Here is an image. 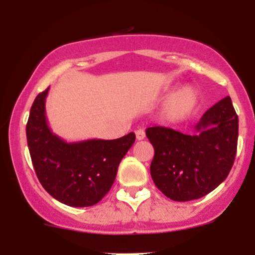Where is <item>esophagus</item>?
<instances>
[{"mask_svg": "<svg viewBox=\"0 0 255 255\" xmlns=\"http://www.w3.org/2000/svg\"><path fill=\"white\" fill-rule=\"evenodd\" d=\"M135 136H136V140H144L145 136H146L145 130L144 129L135 130Z\"/></svg>", "mask_w": 255, "mask_h": 255, "instance_id": "esophagus-1", "label": "esophagus"}]
</instances>
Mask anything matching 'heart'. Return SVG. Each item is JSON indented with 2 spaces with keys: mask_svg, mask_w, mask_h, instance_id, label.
Instances as JSON below:
<instances>
[{
  "mask_svg": "<svg viewBox=\"0 0 255 255\" xmlns=\"http://www.w3.org/2000/svg\"><path fill=\"white\" fill-rule=\"evenodd\" d=\"M166 98L168 103L163 114L164 118L170 122H178L189 118L197 110L200 102L198 91L191 86L182 87L177 92L169 93Z\"/></svg>",
  "mask_w": 255,
  "mask_h": 255,
  "instance_id": "heart-1",
  "label": "heart"
}]
</instances>
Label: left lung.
Masks as SVG:
<instances>
[{
	"label": "left lung",
	"mask_w": 255,
	"mask_h": 255,
	"mask_svg": "<svg viewBox=\"0 0 255 255\" xmlns=\"http://www.w3.org/2000/svg\"><path fill=\"white\" fill-rule=\"evenodd\" d=\"M146 136L154 148L150 171L157 188L171 200H194L229 175L238 148L239 118L227 96L204 114L193 135L151 127Z\"/></svg>",
	"instance_id": "1"
}]
</instances>
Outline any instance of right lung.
<instances>
[{"label":"right lung","mask_w":255,"mask_h":255,"mask_svg":"<svg viewBox=\"0 0 255 255\" xmlns=\"http://www.w3.org/2000/svg\"><path fill=\"white\" fill-rule=\"evenodd\" d=\"M49 89L37 96L26 125L34 171L46 192L64 205L86 207L110 191L120 162L135 141L131 133L114 140L67 142L51 131L45 116Z\"/></svg>","instance_id":"obj_1"}]
</instances>
